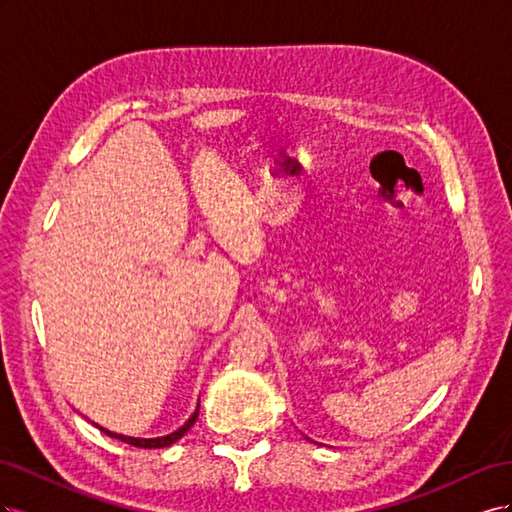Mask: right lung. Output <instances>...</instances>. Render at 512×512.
I'll return each instance as SVG.
<instances>
[{
    "instance_id": "right-lung-1",
    "label": "right lung",
    "mask_w": 512,
    "mask_h": 512,
    "mask_svg": "<svg viewBox=\"0 0 512 512\" xmlns=\"http://www.w3.org/2000/svg\"><path fill=\"white\" fill-rule=\"evenodd\" d=\"M198 408H200V404L196 406V410L192 412V416H190L188 421H185L179 429H175L173 433H166V436H160V438H132V436H123V433H115V431H111V429H104V427H100L98 423H94V425H96L100 431H104L106 436H111V438L121 440V442H126V444H132V446H138V448H164V446L175 444L179 438H183L185 433L190 431V427L196 423V418H198Z\"/></svg>"
}]
</instances>
